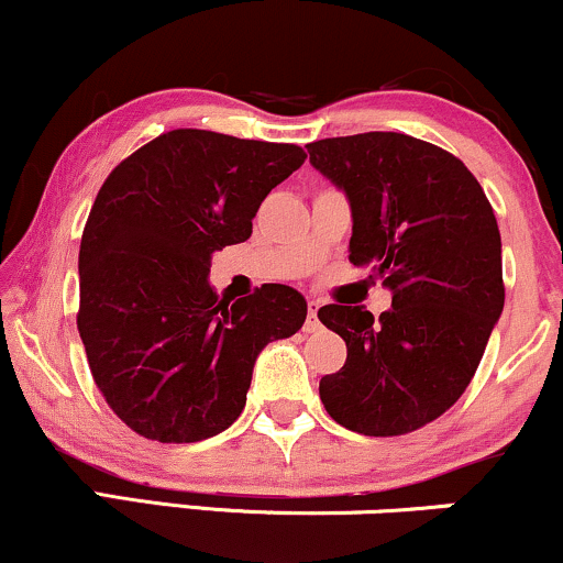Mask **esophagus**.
Masks as SVG:
<instances>
[{"label": "esophagus", "instance_id": "esophagus-1", "mask_svg": "<svg viewBox=\"0 0 563 563\" xmlns=\"http://www.w3.org/2000/svg\"><path fill=\"white\" fill-rule=\"evenodd\" d=\"M318 309H320V301L318 299H309L307 301V325H303V328H307V331H318V325H320V322H318Z\"/></svg>", "mask_w": 563, "mask_h": 563}]
</instances>
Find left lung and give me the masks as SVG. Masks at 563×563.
<instances>
[{
  "label": "left lung",
  "instance_id": "left-lung-1",
  "mask_svg": "<svg viewBox=\"0 0 563 563\" xmlns=\"http://www.w3.org/2000/svg\"><path fill=\"white\" fill-rule=\"evenodd\" d=\"M307 151L352 206L349 262L391 290L378 320L365 307L318 312L346 341V363L320 378V399L349 431L407 434L457 402L500 320L493 206L463 161L407 134L331 137Z\"/></svg>",
  "mask_w": 563,
  "mask_h": 563
}]
</instances>
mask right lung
Wrapping results in <instances>:
<instances>
[{
	"instance_id": "add662e5",
	"label": "right lung",
	"mask_w": 563,
	"mask_h": 563,
	"mask_svg": "<svg viewBox=\"0 0 563 563\" xmlns=\"http://www.w3.org/2000/svg\"><path fill=\"white\" fill-rule=\"evenodd\" d=\"M299 145L174 129L121 161L97 192L79 251L89 371L115 416L156 442H200L245 407L260 352L307 320L290 286L219 299L211 254L251 238Z\"/></svg>"
}]
</instances>
